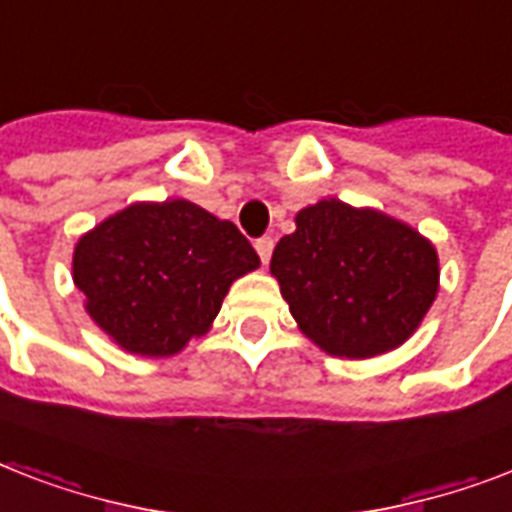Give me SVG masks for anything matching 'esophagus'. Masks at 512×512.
Returning <instances> with one entry per match:
<instances>
[{
	"label": "esophagus",
	"instance_id": "34e87169",
	"mask_svg": "<svg viewBox=\"0 0 512 512\" xmlns=\"http://www.w3.org/2000/svg\"><path fill=\"white\" fill-rule=\"evenodd\" d=\"M255 249H257V255H260V260H263V265H268V260H271V255H273V239H271V236H263V239H257Z\"/></svg>",
	"mask_w": 512,
	"mask_h": 512
}]
</instances>
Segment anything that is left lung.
I'll return each instance as SVG.
<instances>
[{"label":"left lung","mask_w":512,"mask_h":512,"mask_svg":"<svg viewBox=\"0 0 512 512\" xmlns=\"http://www.w3.org/2000/svg\"><path fill=\"white\" fill-rule=\"evenodd\" d=\"M271 276L297 327L337 358L396 350L438 295V252L404 220L374 207L321 199L295 215L276 244Z\"/></svg>","instance_id":"1"}]
</instances>
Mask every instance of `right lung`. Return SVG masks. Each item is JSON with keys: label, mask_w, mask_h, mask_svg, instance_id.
Segmentation results:
<instances>
[{"label": "right lung", "mask_w": 512, "mask_h": 512, "mask_svg": "<svg viewBox=\"0 0 512 512\" xmlns=\"http://www.w3.org/2000/svg\"><path fill=\"white\" fill-rule=\"evenodd\" d=\"M260 257L231 220L188 199L135 201L79 236L71 276L84 311L127 353L175 356L207 335Z\"/></svg>", "instance_id": "right-lung-1"}]
</instances>
